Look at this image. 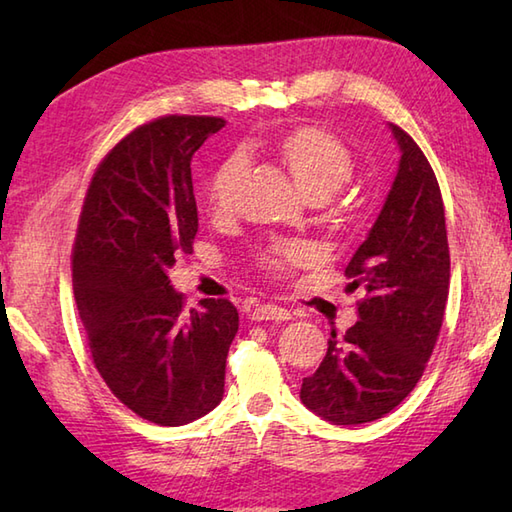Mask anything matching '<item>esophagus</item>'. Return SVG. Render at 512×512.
Here are the masks:
<instances>
[{"label":"esophagus","mask_w":512,"mask_h":512,"mask_svg":"<svg viewBox=\"0 0 512 512\" xmlns=\"http://www.w3.org/2000/svg\"><path fill=\"white\" fill-rule=\"evenodd\" d=\"M250 317H253V321H288L292 319V314L286 308L275 306V303H262V306L253 310Z\"/></svg>","instance_id":"1"}]
</instances>
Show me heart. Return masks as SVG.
<instances>
[{
	"instance_id": "1",
	"label": "heart",
	"mask_w": 512,
	"mask_h": 512,
	"mask_svg": "<svg viewBox=\"0 0 512 512\" xmlns=\"http://www.w3.org/2000/svg\"><path fill=\"white\" fill-rule=\"evenodd\" d=\"M279 151L295 176L299 189L308 195H323L328 198L339 191L343 184L352 178L354 158L352 151L345 147L341 138L325 132L319 127H301L284 136L279 143ZM246 173V156L242 151L228 156L220 167L215 169L209 187V200L215 211L226 213L233 209L237 200L239 184ZM303 248L297 244L279 246L270 255V264L284 268L303 259Z\"/></svg>"
}]
</instances>
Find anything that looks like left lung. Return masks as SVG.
Segmentation results:
<instances>
[{"mask_svg": "<svg viewBox=\"0 0 512 512\" xmlns=\"http://www.w3.org/2000/svg\"><path fill=\"white\" fill-rule=\"evenodd\" d=\"M400 160L387 200L345 275L365 290L358 321L332 330L328 354L303 378L301 402L332 424L383 418L416 387L436 347L449 297L444 204L429 160L389 123Z\"/></svg>", "mask_w": 512, "mask_h": 512, "instance_id": "left-lung-1", "label": "left lung"}]
</instances>
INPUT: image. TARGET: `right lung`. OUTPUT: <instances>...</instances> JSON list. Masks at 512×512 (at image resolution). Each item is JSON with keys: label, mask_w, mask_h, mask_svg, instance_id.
Returning a JSON list of instances; mask_svg holds the SVG:
<instances>
[{"label": "right lung", "mask_w": 512, "mask_h": 512, "mask_svg": "<svg viewBox=\"0 0 512 512\" xmlns=\"http://www.w3.org/2000/svg\"><path fill=\"white\" fill-rule=\"evenodd\" d=\"M224 125L165 116L134 129L96 169L76 231L72 286L94 365L125 407L160 427L220 405L239 328L231 301L187 310L169 279L198 233L191 158Z\"/></svg>", "instance_id": "add662e5"}]
</instances>
